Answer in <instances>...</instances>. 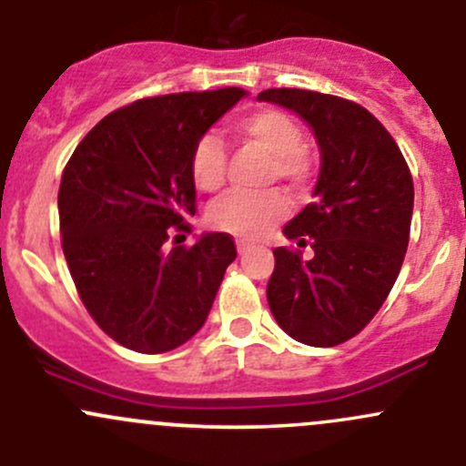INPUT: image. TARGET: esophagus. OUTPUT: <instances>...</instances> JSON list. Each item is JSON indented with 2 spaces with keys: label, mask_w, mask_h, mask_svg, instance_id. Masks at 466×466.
<instances>
[{
  "label": "esophagus",
  "mask_w": 466,
  "mask_h": 466,
  "mask_svg": "<svg viewBox=\"0 0 466 466\" xmlns=\"http://www.w3.org/2000/svg\"><path fill=\"white\" fill-rule=\"evenodd\" d=\"M250 246H252L250 241H246V238H238V241H237L238 255H243V252H246V250H250Z\"/></svg>",
  "instance_id": "34e87169"
}]
</instances>
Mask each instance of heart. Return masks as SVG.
<instances>
[{
    "instance_id": "b5f03b06",
    "label": "heart",
    "mask_w": 466,
    "mask_h": 466,
    "mask_svg": "<svg viewBox=\"0 0 466 466\" xmlns=\"http://www.w3.org/2000/svg\"><path fill=\"white\" fill-rule=\"evenodd\" d=\"M234 135L243 142L272 155V176L299 185L311 173V162L304 153V133L293 116L279 110H257L241 116L232 126ZM228 171V153L214 133H207L191 150V177L194 185L205 194H214L223 187ZM289 211V200L279 191L266 194H234L225 196L209 209V225L237 237L252 238L270 229Z\"/></svg>"
}]
</instances>
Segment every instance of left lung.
Listing matches in <instances>:
<instances>
[{"instance_id": "obj_1", "label": "left lung", "mask_w": 466, "mask_h": 466, "mask_svg": "<svg viewBox=\"0 0 466 466\" xmlns=\"http://www.w3.org/2000/svg\"><path fill=\"white\" fill-rule=\"evenodd\" d=\"M259 101L298 112L320 146L313 203L284 237L313 257L277 248L268 304L295 340L333 347L354 338L385 302L408 250L412 177L397 142L359 103L309 89H266Z\"/></svg>"}]
</instances>
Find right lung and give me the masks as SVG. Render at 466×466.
Wrapping results in <instances>:
<instances>
[{
	"instance_id": "add662e5",
	"label": "right lung",
	"mask_w": 466,
	"mask_h": 466,
	"mask_svg": "<svg viewBox=\"0 0 466 466\" xmlns=\"http://www.w3.org/2000/svg\"><path fill=\"white\" fill-rule=\"evenodd\" d=\"M246 89L182 92L135 101L103 116L60 180L63 252L98 327L139 354H162L200 331L228 266L229 234L205 232L168 248L196 214L194 144Z\"/></svg>"
}]
</instances>
